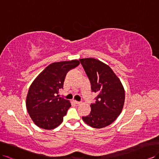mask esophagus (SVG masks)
I'll return each mask as SVG.
<instances>
[{"label":"esophagus","instance_id":"obj_1","mask_svg":"<svg viewBox=\"0 0 159 159\" xmlns=\"http://www.w3.org/2000/svg\"><path fill=\"white\" fill-rule=\"evenodd\" d=\"M73 102H74L75 104H80L81 102H78V101H77V100H73Z\"/></svg>","mask_w":159,"mask_h":159}]
</instances>
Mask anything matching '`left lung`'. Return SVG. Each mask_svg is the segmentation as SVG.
Listing matches in <instances>:
<instances>
[{"label":"left lung","mask_w":159,"mask_h":159,"mask_svg":"<svg viewBox=\"0 0 159 159\" xmlns=\"http://www.w3.org/2000/svg\"><path fill=\"white\" fill-rule=\"evenodd\" d=\"M91 84L92 91L97 94L91 104V112L83 121L94 128L111 124L121 114L125 102V90L121 81L107 64L93 58L80 59Z\"/></svg>","instance_id":"8db88e82"}]
</instances>
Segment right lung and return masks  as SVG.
<instances>
[{"mask_svg": "<svg viewBox=\"0 0 159 159\" xmlns=\"http://www.w3.org/2000/svg\"><path fill=\"white\" fill-rule=\"evenodd\" d=\"M79 64L78 60L51 63L33 81L26 97V108L38 127L50 130L63 122L71 105L69 100L57 94L63 87L67 73Z\"/></svg>", "mask_w": 159, "mask_h": 159, "instance_id": "add662e5", "label": "right lung"}]
</instances>
